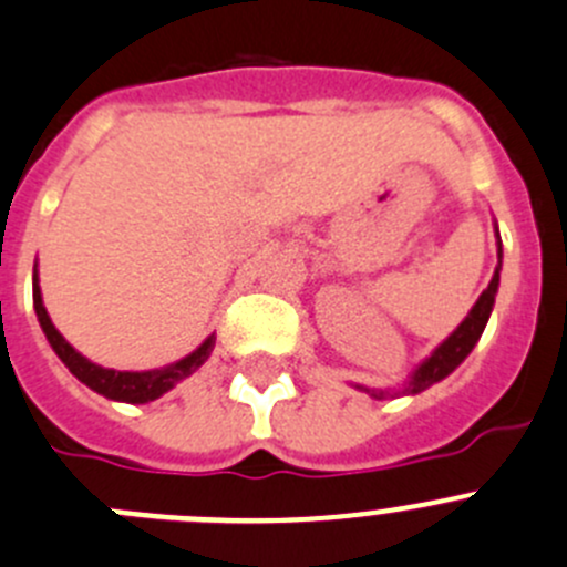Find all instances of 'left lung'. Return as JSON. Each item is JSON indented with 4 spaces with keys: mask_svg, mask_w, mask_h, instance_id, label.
Returning a JSON list of instances; mask_svg holds the SVG:
<instances>
[{
    "mask_svg": "<svg viewBox=\"0 0 567 567\" xmlns=\"http://www.w3.org/2000/svg\"><path fill=\"white\" fill-rule=\"evenodd\" d=\"M495 245H498V267H495L493 280L487 284L478 300L473 303V309L467 311L465 320L456 326L454 333L442 339L423 361H420L417 368L406 375L401 386H364V384H353L359 392H368L370 398L375 401H384V398H398V395H417V392L429 390L431 384L436 381L449 379L456 368H460L462 361L471 355V350L476 348V342L482 339L484 328H487L489 315H493V306H495V295H498V284H501V258H504V250H501V236H498V223H495Z\"/></svg>",
    "mask_w": 567,
    "mask_h": 567,
    "instance_id": "obj_1",
    "label": "left lung"
}]
</instances>
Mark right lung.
<instances>
[{
    "instance_id": "add662e5",
    "label": "right lung",
    "mask_w": 567,
    "mask_h": 567,
    "mask_svg": "<svg viewBox=\"0 0 567 567\" xmlns=\"http://www.w3.org/2000/svg\"><path fill=\"white\" fill-rule=\"evenodd\" d=\"M32 306H35V317L41 322V331L47 333V342L52 344V350L58 353V359L69 368V373L85 384L89 390H94L96 395H105L107 401L118 403H150L155 398L166 395L175 384H181L183 379H188L192 373H197L203 364L212 355L214 342L217 337H206V342L199 344L197 350H192L183 359L172 361V364H164V368L155 370H138V373H131V370H111L102 368V364H94L91 359H85L83 353L72 348V344L63 339V333L52 326L50 315H47L44 298H41V287H38V264L32 267Z\"/></svg>"
}]
</instances>
